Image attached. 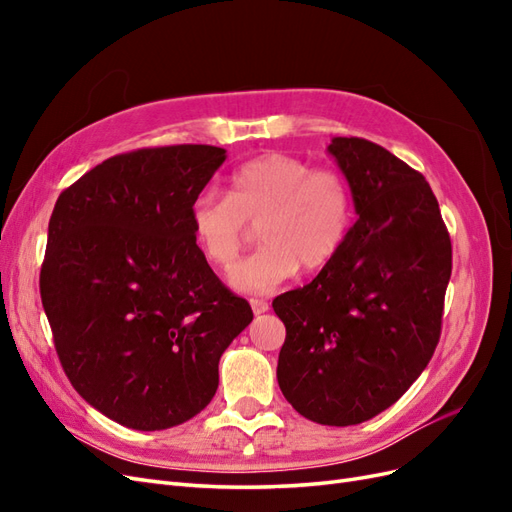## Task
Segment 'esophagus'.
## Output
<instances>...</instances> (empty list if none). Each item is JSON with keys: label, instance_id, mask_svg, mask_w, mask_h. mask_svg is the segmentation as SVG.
Here are the masks:
<instances>
[{"label": "esophagus", "instance_id": "esophagus-1", "mask_svg": "<svg viewBox=\"0 0 512 512\" xmlns=\"http://www.w3.org/2000/svg\"><path fill=\"white\" fill-rule=\"evenodd\" d=\"M250 305H252V309H254V314L258 316V314H265V312H269V303L267 301H262V299H250Z\"/></svg>", "mask_w": 512, "mask_h": 512}]
</instances>
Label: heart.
Listing matches in <instances>:
<instances>
[{
	"mask_svg": "<svg viewBox=\"0 0 512 512\" xmlns=\"http://www.w3.org/2000/svg\"><path fill=\"white\" fill-rule=\"evenodd\" d=\"M188 220L198 250L220 269L237 260L250 226H258L260 250L230 271V284L243 292H271L301 267L320 271L342 252L354 196L337 168L262 153L235 168L228 196L200 192Z\"/></svg>",
	"mask_w": 512,
	"mask_h": 512,
	"instance_id": "obj_1",
	"label": "heart"
}]
</instances>
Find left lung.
Returning a JSON list of instances; mask_svg holds the SVG:
<instances>
[{
  "instance_id": "obj_1",
  "label": "left lung",
  "mask_w": 512,
  "mask_h": 512,
  "mask_svg": "<svg viewBox=\"0 0 512 512\" xmlns=\"http://www.w3.org/2000/svg\"><path fill=\"white\" fill-rule=\"evenodd\" d=\"M359 220L312 282L273 299L286 327L277 382L320 425L346 427L393 406L423 374L442 331L451 237L421 173L384 147L335 136Z\"/></svg>"
}]
</instances>
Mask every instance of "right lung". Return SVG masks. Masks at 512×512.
I'll use <instances>...</instances> for the list:
<instances>
[{
  "mask_svg": "<svg viewBox=\"0 0 512 512\" xmlns=\"http://www.w3.org/2000/svg\"><path fill=\"white\" fill-rule=\"evenodd\" d=\"M226 149L170 145L108 158L59 194L40 297L68 380L138 431L190 421L252 307L192 239L188 213Z\"/></svg>",
  "mask_w": 512,
  "mask_h": 512,
  "instance_id": "1",
  "label": "right lung"
}]
</instances>
